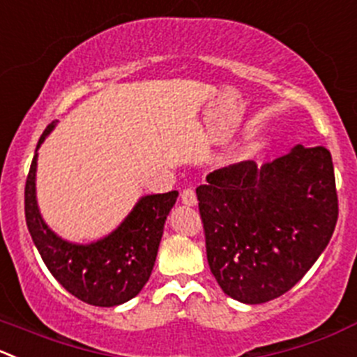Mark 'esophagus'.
<instances>
[{
  "label": "esophagus",
  "mask_w": 357,
  "mask_h": 357,
  "mask_svg": "<svg viewBox=\"0 0 357 357\" xmlns=\"http://www.w3.org/2000/svg\"><path fill=\"white\" fill-rule=\"evenodd\" d=\"M181 202L186 204V206H195L197 204V195L195 192H193V188H185L181 192Z\"/></svg>",
  "instance_id": "1"
}]
</instances>
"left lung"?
Segmentation results:
<instances>
[{"label": "left lung", "instance_id": "1", "mask_svg": "<svg viewBox=\"0 0 357 357\" xmlns=\"http://www.w3.org/2000/svg\"><path fill=\"white\" fill-rule=\"evenodd\" d=\"M197 188L207 263L220 288L265 303L293 288L326 249L338 220L331 153L295 146L207 174Z\"/></svg>", "mask_w": 357, "mask_h": 357}]
</instances>
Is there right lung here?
Segmentation results:
<instances>
[{
  "instance_id": "obj_1",
  "label": "right lung",
  "mask_w": 357,
  "mask_h": 357,
  "mask_svg": "<svg viewBox=\"0 0 357 357\" xmlns=\"http://www.w3.org/2000/svg\"><path fill=\"white\" fill-rule=\"evenodd\" d=\"M45 129L38 148L52 132ZM34 153L26 179V223L34 245L59 284L85 303L115 307L129 302L143 289L153 271L164 225L178 199V192L144 195L116 230L91 244H75L59 237L41 218L36 202Z\"/></svg>"
}]
</instances>
